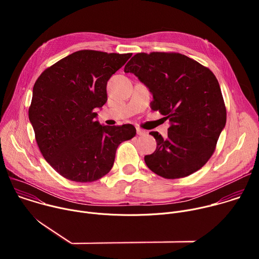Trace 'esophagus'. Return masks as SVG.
<instances>
[{
	"label": "esophagus",
	"instance_id": "34e87169",
	"mask_svg": "<svg viewBox=\"0 0 259 259\" xmlns=\"http://www.w3.org/2000/svg\"><path fill=\"white\" fill-rule=\"evenodd\" d=\"M136 132H137L138 135H145L146 134V131H144L143 129H140V128H137Z\"/></svg>",
	"mask_w": 259,
	"mask_h": 259
}]
</instances>
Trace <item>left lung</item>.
Masks as SVG:
<instances>
[{"mask_svg":"<svg viewBox=\"0 0 259 259\" xmlns=\"http://www.w3.org/2000/svg\"><path fill=\"white\" fill-rule=\"evenodd\" d=\"M153 94L152 108L169 121L168 136L150 134L157 149L144 157L156 174L180 178L201 169L214 153L227 123V109L214 73L179 53H137L124 68Z\"/></svg>","mask_w":259,"mask_h":259,"instance_id":"obj_1","label":"left lung"}]
</instances>
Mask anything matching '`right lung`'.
Here are the masks:
<instances>
[{
    "label": "right lung",
    "mask_w": 259,
    "mask_h": 259,
    "mask_svg": "<svg viewBox=\"0 0 259 259\" xmlns=\"http://www.w3.org/2000/svg\"><path fill=\"white\" fill-rule=\"evenodd\" d=\"M131 55L77 51L35 81L29 122L43 157L66 179L91 182L103 177L120 143L135 136L133 125H100L95 113L107 100V81Z\"/></svg>",
    "instance_id": "obj_1"
}]
</instances>
